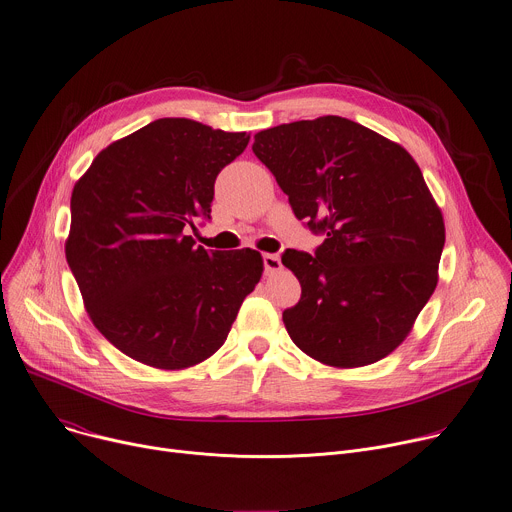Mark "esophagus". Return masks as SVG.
<instances>
[{
	"mask_svg": "<svg viewBox=\"0 0 512 512\" xmlns=\"http://www.w3.org/2000/svg\"><path fill=\"white\" fill-rule=\"evenodd\" d=\"M263 267H265V273L269 275V273H275V271L282 269V261L275 253H265L263 255Z\"/></svg>",
	"mask_w": 512,
	"mask_h": 512,
	"instance_id": "1",
	"label": "esophagus"
}]
</instances>
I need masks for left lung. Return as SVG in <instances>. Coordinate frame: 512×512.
<instances>
[{"label":"left lung","mask_w":512,"mask_h":512,"mask_svg":"<svg viewBox=\"0 0 512 512\" xmlns=\"http://www.w3.org/2000/svg\"><path fill=\"white\" fill-rule=\"evenodd\" d=\"M298 220L324 235L314 255L286 249L302 286L284 310L292 341L333 367L390 355L437 288L445 224L425 177L396 143L341 116L255 134Z\"/></svg>","instance_id":"1"}]
</instances>
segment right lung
<instances>
[{"mask_svg":"<svg viewBox=\"0 0 512 512\" xmlns=\"http://www.w3.org/2000/svg\"><path fill=\"white\" fill-rule=\"evenodd\" d=\"M249 138L159 118L106 147L75 183L67 263L89 318L124 355L183 369L226 341L263 259L196 247L188 228L210 220L216 175Z\"/></svg>","mask_w":512,"mask_h":512,"instance_id":"1","label":"right lung"}]
</instances>
